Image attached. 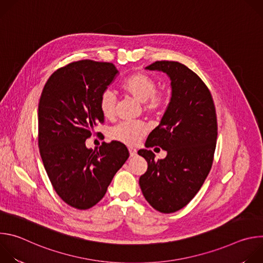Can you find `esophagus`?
Here are the masks:
<instances>
[{
	"label": "esophagus",
	"mask_w": 263,
	"mask_h": 263,
	"mask_svg": "<svg viewBox=\"0 0 263 263\" xmlns=\"http://www.w3.org/2000/svg\"><path fill=\"white\" fill-rule=\"evenodd\" d=\"M129 152H130V156L131 157H134L137 154L136 148H134V147H129Z\"/></svg>",
	"instance_id": "34e87169"
}]
</instances>
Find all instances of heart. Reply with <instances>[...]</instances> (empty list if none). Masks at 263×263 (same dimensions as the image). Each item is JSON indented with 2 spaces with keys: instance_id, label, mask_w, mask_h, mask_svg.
<instances>
[{
  "instance_id": "1",
  "label": "heart",
  "mask_w": 263,
  "mask_h": 263,
  "mask_svg": "<svg viewBox=\"0 0 263 263\" xmlns=\"http://www.w3.org/2000/svg\"><path fill=\"white\" fill-rule=\"evenodd\" d=\"M121 90L136 100L144 103V107L148 111H158L163 103V96L156 92L155 81L143 72H135L126 78L121 86ZM117 100L110 90H105L100 96L99 108L103 117L107 120L115 118ZM147 127L141 122H124L114 127L109 132V137L114 140L134 145L138 143L146 134Z\"/></svg>"
}]
</instances>
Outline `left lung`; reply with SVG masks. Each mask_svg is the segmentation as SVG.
Segmentation results:
<instances>
[{
  "instance_id": "8db88e82",
  "label": "left lung",
  "mask_w": 263,
  "mask_h": 263,
  "mask_svg": "<svg viewBox=\"0 0 263 263\" xmlns=\"http://www.w3.org/2000/svg\"><path fill=\"white\" fill-rule=\"evenodd\" d=\"M145 68L167 74L172 97L160 124L145 141L146 147L158 145L167 155L156 161L151 149H139L147 162L139 186L154 209L172 213L194 199L211 170L217 137L215 107L208 87L184 64L163 60Z\"/></svg>"
}]
</instances>
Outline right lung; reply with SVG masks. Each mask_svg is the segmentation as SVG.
<instances>
[{
  "instance_id": "right-lung-1",
  "label": "right lung",
  "mask_w": 263,
  "mask_h": 263,
  "mask_svg": "<svg viewBox=\"0 0 263 263\" xmlns=\"http://www.w3.org/2000/svg\"><path fill=\"white\" fill-rule=\"evenodd\" d=\"M115 64L80 60L54 71L39 104V147L57 195L80 210L105 196L117 172L129 157L120 141L87 148L85 140L104 117L99 100L117 77Z\"/></svg>"
}]
</instances>
